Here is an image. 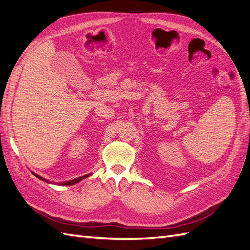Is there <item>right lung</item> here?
I'll list each match as a JSON object with an SVG mask.
<instances>
[{
  "label": "right lung",
  "instance_id": "obj_1",
  "mask_svg": "<svg viewBox=\"0 0 250 250\" xmlns=\"http://www.w3.org/2000/svg\"><path fill=\"white\" fill-rule=\"evenodd\" d=\"M32 173H33V175H35L37 178H40V179H42V180H43V181H46V183H50V181H49L48 179L43 178V177H42V176H40V175H37V174H35L34 172H32ZM90 175H92V173H90V174H86V175H83V176L78 177V178H75V179L69 180V181H63V183H60V184H57V185H60V186H73V185H75V184L79 183L80 180L84 179V178H87V177L90 176ZM50 184H54V183H53V181H52V183H50ZM55 184H56V183H55Z\"/></svg>",
  "mask_w": 250,
  "mask_h": 250
}]
</instances>
